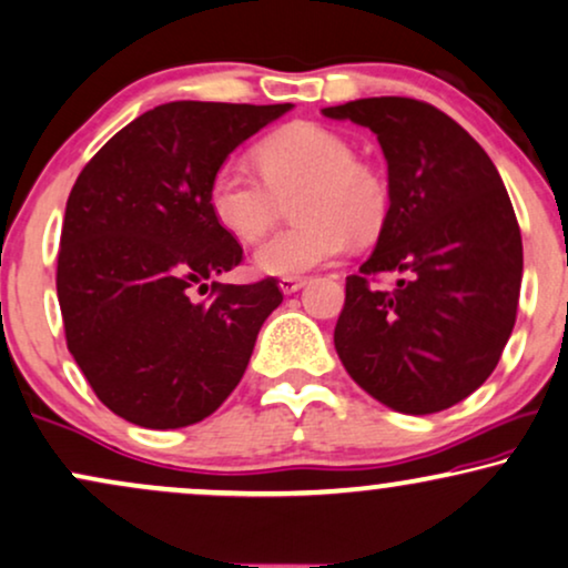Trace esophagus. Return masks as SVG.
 I'll return each instance as SVG.
<instances>
[{"label": "esophagus", "instance_id": "34e87169", "mask_svg": "<svg viewBox=\"0 0 568 568\" xmlns=\"http://www.w3.org/2000/svg\"><path fill=\"white\" fill-rule=\"evenodd\" d=\"M304 285H306L304 277H283V280H280V291H283L285 296H291V293L301 291Z\"/></svg>", "mask_w": 568, "mask_h": 568}]
</instances>
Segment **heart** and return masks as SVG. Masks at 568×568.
<instances>
[{
    "instance_id": "1",
    "label": "heart",
    "mask_w": 568,
    "mask_h": 568,
    "mask_svg": "<svg viewBox=\"0 0 568 568\" xmlns=\"http://www.w3.org/2000/svg\"><path fill=\"white\" fill-rule=\"evenodd\" d=\"M265 181L241 162L214 170L206 206L214 222L241 243L260 241L291 201L296 225L272 235L254 254L262 275L296 277L333 262L351 235L377 233L387 212V185L379 172L358 162L354 146L327 128L296 123L272 133L256 149Z\"/></svg>"
}]
</instances>
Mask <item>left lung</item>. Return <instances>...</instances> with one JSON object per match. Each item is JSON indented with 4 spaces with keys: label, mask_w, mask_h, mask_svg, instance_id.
Here are the masks:
<instances>
[{
    "label": "left lung",
    "mask_w": 568,
    "mask_h": 568,
    "mask_svg": "<svg viewBox=\"0 0 568 568\" xmlns=\"http://www.w3.org/2000/svg\"><path fill=\"white\" fill-rule=\"evenodd\" d=\"M377 135L387 214L369 260L346 277L335 351L354 383L400 414H435L493 375L516 322L521 233L485 149L433 104L372 97L325 106ZM379 271L405 275L368 288Z\"/></svg>",
    "instance_id": "1"
}]
</instances>
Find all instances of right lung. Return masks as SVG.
Returning a JSON list of instances; mask_svg holds the SVG:
<instances>
[{
    "label": "right lung",
    "instance_id": "obj_1",
    "mask_svg": "<svg viewBox=\"0 0 568 568\" xmlns=\"http://www.w3.org/2000/svg\"><path fill=\"white\" fill-rule=\"evenodd\" d=\"M288 110L160 104L114 133L70 191L57 256L64 337L99 400L133 425L178 429L217 412L283 301L275 277L217 283L243 248L214 222L206 189Z\"/></svg>",
    "mask_w": 568,
    "mask_h": 568
}]
</instances>
